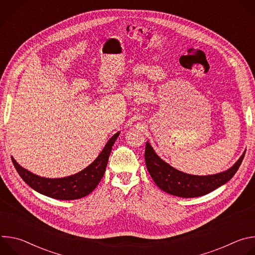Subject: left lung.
Here are the masks:
<instances>
[{"instance_id": "8db88e82", "label": "left lung", "mask_w": 255, "mask_h": 255, "mask_svg": "<svg viewBox=\"0 0 255 255\" xmlns=\"http://www.w3.org/2000/svg\"><path fill=\"white\" fill-rule=\"evenodd\" d=\"M245 151L239 159L227 170L209 175L189 174L172 167L162 160L146 142L145 146V163L156 186L163 192L181 198H195L207 195L225 185L238 170Z\"/></svg>"}]
</instances>
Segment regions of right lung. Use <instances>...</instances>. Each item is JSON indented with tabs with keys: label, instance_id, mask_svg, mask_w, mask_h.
I'll return each mask as SVG.
<instances>
[{
	"label": "right lung",
	"instance_id": "add662e5",
	"mask_svg": "<svg viewBox=\"0 0 255 255\" xmlns=\"http://www.w3.org/2000/svg\"><path fill=\"white\" fill-rule=\"evenodd\" d=\"M120 132L114 134L98 155V157L82 171L69 176L49 178L34 174L22 167L12 156L13 164L25 183L34 191L56 200H77L92 193L101 181L108 164L112 146Z\"/></svg>",
	"mask_w": 255,
	"mask_h": 255
}]
</instances>
